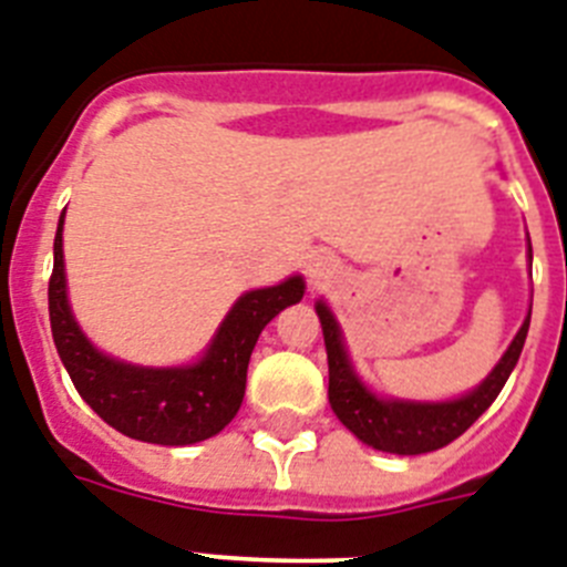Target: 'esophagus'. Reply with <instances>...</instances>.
<instances>
[{"label":"esophagus","instance_id":"esophagus-1","mask_svg":"<svg viewBox=\"0 0 567 567\" xmlns=\"http://www.w3.org/2000/svg\"><path fill=\"white\" fill-rule=\"evenodd\" d=\"M310 275L312 278H327V275H330V260H327V257H312Z\"/></svg>","mask_w":567,"mask_h":567}]
</instances>
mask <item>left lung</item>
<instances>
[{
    "instance_id": "8db88e82",
    "label": "left lung",
    "mask_w": 567,
    "mask_h": 567,
    "mask_svg": "<svg viewBox=\"0 0 567 567\" xmlns=\"http://www.w3.org/2000/svg\"><path fill=\"white\" fill-rule=\"evenodd\" d=\"M316 312L321 318V330H324L327 364H330V391L327 394H330L336 417L348 425L359 441L379 452H391V455H423V452L443 449L455 437H461L493 405L495 396L502 394L504 382L522 357L527 327H530V316H527L502 362L495 364V371L472 394L455 402L429 405V402L377 400L350 368L336 318L330 316L324 303H318Z\"/></svg>"
}]
</instances>
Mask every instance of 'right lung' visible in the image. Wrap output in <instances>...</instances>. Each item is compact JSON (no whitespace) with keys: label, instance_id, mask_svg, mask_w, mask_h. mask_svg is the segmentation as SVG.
Instances as JSON below:
<instances>
[{"label":"right lung","instance_id":"1","mask_svg":"<svg viewBox=\"0 0 567 567\" xmlns=\"http://www.w3.org/2000/svg\"><path fill=\"white\" fill-rule=\"evenodd\" d=\"M303 298V280L246 292L219 327L217 339L194 368H135L97 353L74 324L65 301L63 217L54 237V269L49 278V318L60 362L78 394L97 417L121 434L162 446H188L223 432L240 411L246 371L257 336L289 303Z\"/></svg>","mask_w":567,"mask_h":567}]
</instances>
